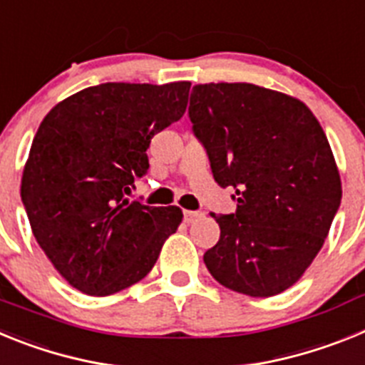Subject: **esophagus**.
<instances>
[{
  "label": "esophagus",
  "mask_w": 365,
  "mask_h": 365,
  "mask_svg": "<svg viewBox=\"0 0 365 365\" xmlns=\"http://www.w3.org/2000/svg\"><path fill=\"white\" fill-rule=\"evenodd\" d=\"M201 217H205V214H202V212L185 210V222H188V225H193V222L199 221Z\"/></svg>",
  "instance_id": "1"
}]
</instances>
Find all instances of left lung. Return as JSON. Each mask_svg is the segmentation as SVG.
<instances>
[{"label":"left lung","mask_w":365,"mask_h":365,"mask_svg":"<svg viewBox=\"0 0 365 365\" xmlns=\"http://www.w3.org/2000/svg\"><path fill=\"white\" fill-rule=\"evenodd\" d=\"M188 113L214 179L237 199L235 214H212L221 234L206 269L240 294L287 291L324 247L341 201L320 122L302 100L245 82L193 86Z\"/></svg>","instance_id":"1"}]
</instances>
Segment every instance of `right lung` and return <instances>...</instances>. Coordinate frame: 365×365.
Masks as SVG:
<instances>
[{
	"instance_id": "add662e5",
	"label": "right lung",
	"mask_w": 365,
	"mask_h": 365,
	"mask_svg": "<svg viewBox=\"0 0 365 365\" xmlns=\"http://www.w3.org/2000/svg\"><path fill=\"white\" fill-rule=\"evenodd\" d=\"M190 82H108L67 96L41 120L21 177L32 234L71 287L109 296L153 269L179 206L124 197L148 173L151 138L179 120Z\"/></svg>"
}]
</instances>
